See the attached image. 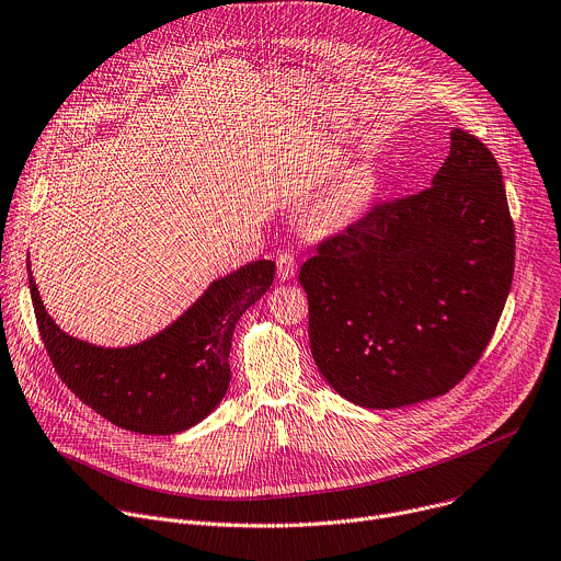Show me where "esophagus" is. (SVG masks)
<instances>
[{"label": "esophagus", "mask_w": 561, "mask_h": 561, "mask_svg": "<svg viewBox=\"0 0 561 561\" xmlns=\"http://www.w3.org/2000/svg\"><path fill=\"white\" fill-rule=\"evenodd\" d=\"M276 272L280 280H289L296 274V259L289 252H280L276 256Z\"/></svg>", "instance_id": "34e87169"}]
</instances>
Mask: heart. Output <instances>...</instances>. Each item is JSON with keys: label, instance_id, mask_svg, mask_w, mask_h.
<instances>
[{"label": "heart", "instance_id": "b5f03b06", "mask_svg": "<svg viewBox=\"0 0 561 561\" xmlns=\"http://www.w3.org/2000/svg\"><path fill=\"white\" fill-rule=\"evenodd\" d=\"M378 181L369 170L350 172L339 185H335L324 201L311 211L309 226L316 234H331L347 230L365 214Z\"/></svg>", "mask_w": 561, "mask_h": 561}]
</instances>
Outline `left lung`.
Wrapping results in <instances>:
<instances>
[{
    "instance_id": "obj_1",
    "label": "left lung",
    "mask_w": 561,
    "mask_h": 561,
    "mask_svg": "<svg viewBox=\"0 0 561 561\" xmlns=\"http://www.w3.org/2000/svg\"><path fill=\"white\" fill-rule=\"evenodd\" d=\"M513 270L502 170L456 128L433 185L371 203L302 263L311 356L335 391L367 409L444 396L493 339Z\"/></svg>"
}]
</instances>
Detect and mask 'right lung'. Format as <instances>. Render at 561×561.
<instances>
[{
  "instance_id": "obj_1",
  "label": "right lung",
  "mask_w": 561,
  "mask_h": 561,
  "mask_svg": "<svg viewBox=\"0 0 561 561\" xmlns=\"http://www.w3.org/2000/svg\"><path fill=\"white\" fill-rule=\"evenodd\" d=\"M274 274V261H254L214 280L174 324L128 350L70 339L46 313L33 274L28 285L44 350L66 387L112 424L170 435L201 422L226 396L234 327Z\"/></svg>"
}]
</instances>
